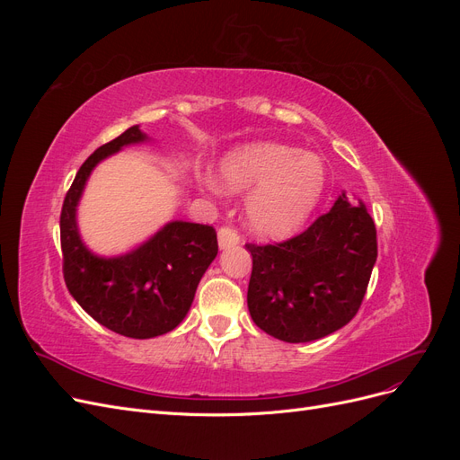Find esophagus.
I'll list each match as a JSON object with an SVG mask.
<instances>
[{
  "mask_svg": "<svg viewBox=\"0 0 460 460\" xmlns=\"http://www.w3.org/2000/svg\"><path fill=\"white\" fill-rule=\"evenodd\" d=\"M240 243V235L232 226H222L218 230V247L220 249H230Z\"/></svg>",
  "mask_w": 460,
  "mask_h": 460,
  "instance_id": "obj_1",
  "label": "esophagus"
}]
</instances>
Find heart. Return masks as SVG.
I'll return each instance as SVG.
<instances>
[{"label":"heart","mask_w":460,"mask_h":460,"mask_svg":"<svg viewBox=\"0 0 460 460\" xmlns=\"http://www.w3.org/2000/svg\"><path fill=\"white\" fill-rule=\"evenodd\" d=\"M217 184L243 193L247 225L262 238H284L305 225L328 184L324 159L280 142H252L230 149L218 163Z\"/></svg>","instance_id":"obj_1"}]
</instances>
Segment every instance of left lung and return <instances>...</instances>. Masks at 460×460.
<instances>
[{"mask_svg":"<svg viewBox=\"0 0 460 460\" xmlns=\"http://www.w3.org/2000/svg\"><path fill=\"white\" fill-rule=\"evenodd\" d=\"M253 257L247 307L253 323L288 343L314 341L357 314L378 257L363 201L345 193L303 234L276 245L247 243Z\"/></svg>","mask_w":460,"mask_h":460,"instance_id":"8db88e82","label":"left lung"}]
</instances>
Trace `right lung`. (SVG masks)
I'll return each mask as SVG.
<instances>
[{"mask_svg": "<svg viewBox=\"0 0 460 460\" xmlns=\"http://www.w3.org/2000/svg\"><path fill=\"white\" fill-rule=\"evenodd\" d=\"M149 142L130 127L80 166L61 211L65 284L76 303L120 336L147 340L174 330L188 314L201 276L218 253L213 226L172 220L128 253L103 257L80 238L76 208L92 171L122 147Z\"/></svg>", "mask_w": 460, "mask_h": 460, "instance_id": "obj_1", "label": "right lung"}]
</instances>
